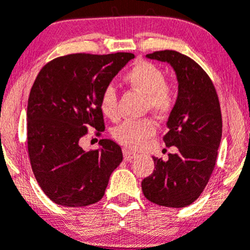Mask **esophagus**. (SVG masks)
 I'll return each mask as SVG.
<instances>
[{"instance_id": "1", "label": "esophagus", "mask_w": 250, "mask_h": 250, "mask_svg": "<svg viewBox=\"0 0 250 250\" xmlns=\"http://www.w3.org/2000/svg\"><path fill=\"white\" fill-rule=\"evenodd\" d=\"M137 156H138L137 152L132 151V150L123 149V157H125V161H130V160H133L134 157H137Z\"/></svg>"}]
</instances>
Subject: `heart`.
<instances>
[{
    "instance_id": "1",
    "label": "heart",
    "mask_w": 250,
    "mask_h": 250,
    "mask_svg": "<svg viewBox=\"0 0 250 250\" xmlns=\"http://www.w3.org/2000/svg\"><path fill=\"white\" fill-rule=\"evenodd\" d=\"M125 82L146 96V108L159 116L169 113L177 100L173 86L166 84L164 72L155 64L139 61L125 76ZM100 110L110 120L118 117L117 91L112 85L106 86L100 95ZM156 132V125L151 118L127 120L113 129V138L130 149L142 146Z\"/></svg>"
}]
</instances>
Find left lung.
I'll use <instances>...</instances> for the list:
<instances>
[{
    "label": "left lung",
    "instance_id": "left-lung-1",
    "mask_svg": "<svg viewBox=\"0 0 250 250\" xmlns=\"http://www.w3.org/2000/svg\"><path fill=\"white\" fill-rule=\"evenodd\" d=\"M150 60L166 62L178 82V96L167 121L166 146H176L168 160L152 157L155 169L143 179L142 189L151 203L184 208L194 203L209 182L222 135V117L216 90L199 64L177 51H156Z\"/></svg>",
    "mask_w": 250,
    "mask_h": 250
}]
</instances>
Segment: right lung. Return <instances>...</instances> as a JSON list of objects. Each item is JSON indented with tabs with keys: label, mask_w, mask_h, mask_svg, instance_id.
<instances>
[{
	"label": "right lung",
	"mask_w": 250,
	"mask_h": 250,
	"mask_svg": "<svg viewBox=\"0 0 250 250\" xmlns=\"http://www.w3.org/2000/svg\"><path fill=\"white\" fill-rule=\"evenodd\" d=\"M134 58L129 52L73 53L42 67L30 90L26 110L31 168L46 195L61 207L79 208L104 197L111 173L122 162L121 146L101 139L86 152L79 140L95 128L105 130L100 95Z\"/></svg>",
	"instance_id": "add662e5"
}]
</instances>
